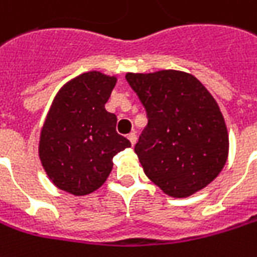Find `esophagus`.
Returning a JSON list of instances; mask_svg holds the SVG:
<instances>
[{"label": "esophagus", "mask_w": 257, "mask_h": 257, "mask_svg": "<svg viewBox=\"0 0 257 257\" xmlns=\"http://www.w3.org/2000/svg\"><path fill=\"white\" fill-rule=\"evenodd\" d=\"M128 139H129V142L132 143V145H135L136 143V135L134 134V132H132V134H129Z\"/></svg>", "instance_id": "esophagus-1"}]
</instances>
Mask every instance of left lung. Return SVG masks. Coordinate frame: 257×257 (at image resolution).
<instances>
[{"mask_svg": "<svg viewBox=\"0 0 257 257\" xmlns=\"http://www.w3.org/2000/svg\"><path fill=\"white\" fill-rule=\"evenodd\" d=\"M125 77L149 118L135 146L148 179L174 198L207 187L229 153L228 129L215 98L198 78L180 70Z\"/></svg>", "mask_w": 257, "mask_h": 257, "instance_id": "8db88e82", "label": "left lung"}]
</instances>
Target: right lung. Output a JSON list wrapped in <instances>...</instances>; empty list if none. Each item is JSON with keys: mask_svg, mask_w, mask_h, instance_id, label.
I'll return each mask as SVG.
<instances>
[{"mask_svg": "<svg viewBox=\"0 0 257 257\" xmlns=\"http://www.w3.org/2000/svg\"><path fill=\"white\" fill-rule=\"evenodd\" d=\"M115 84L116 76L87 71L63 85L49 108L38 152L49 180L64 193L83 197L98 190L115 155L131 146L105 109Z\"/></svg>", "mask_w": 257, "mask_h": 257, "instance_id": "add662e5", "label": "right lung"}]
</instances>
